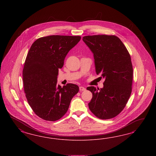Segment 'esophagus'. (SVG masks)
I'll use <instances>...</instances> for the list:
<instances>
[{
	"label": "esophagus",
	"instance_id": "obj_1",
	"mask_svg": "<svg viewBox=\"0 0 156 156\" xmlns=\"http://www.w3.org/2000/svg\"><path fill=\"white\" fill-rule=\"evenodd\" d=\"M86 90V89H85V87H83V86H80V91H85V90Z\"/></svg>",
	"mask_w": 156,
	"mask_h": 156
}]
</instances>
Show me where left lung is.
<instances>
[{
    "label": "left lung",
    "instance_id": "1",
    "mask_svg": "<svg viewBox=\"0 0 156 156\" xmlns=\"http://www.w3.org/2000/svg\"><path fill=\"white\" fill-rule=\"evenodd\" d=\"M82 40L93 54L97 74L105 79L103 88L87 87L93 94L88 104L89 109L100 119L115 117L124 109L132 93L130 55L119 38L114 35H89Z\"/></svg>",
    "mask_w": 156,
    "mask_h": 156
}]
</instances>
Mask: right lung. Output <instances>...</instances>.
Listing matches in <instances>:
<instances>
[{
    "label": "right lung",
    "instance_id": "obj_1",
    "mask_svg": "<svg viewBox=\"0 0 156 156\" xmlns=\"http://www.w3.org/2000/svg\"><path fill=\"white\" fill-rule=\"evenodd\" d=\"M80 36L50 35L37 39L30 47L23 70L24 90L28 103L38 117L55 121L67 112L79 87L57 85L59 69Z\"/></svg>",
    "mask_w": 156,
    "mask_h": 156
}]
</instances>
